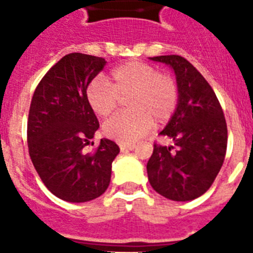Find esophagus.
<instances>
[{"label": "esophagus", "instance_id": "obj_1", "mask_svg": "<svg viewBox=\"0 0 253 253\" xmlns=\"http://www.w3.org/2000/svg\"><path fill=\"white\" fill-rule=\"evenodd\" d=\"M135 144H131V143H121L119 144V148L121 151H125V150H134Z\"/></svg>", "mask_w": 253, "mask_h": 253}]
</instances>
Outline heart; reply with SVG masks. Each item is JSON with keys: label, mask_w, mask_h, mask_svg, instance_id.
I'll use <instances>...</instances> for the list:
<instances>
[{"label": "heart", "mask_w": 253, "mask_h": 253, "mask_svg": "<svg viewBox=\"0 0 253 253\" xmlns=\"http://www.w3.org/2000/svg\"><path fill=\"white\" fill-rule=\"evenodd\" d=\"M86 101L95 114L105 118L118 107L119 98H126L130 110L107 119L103 134L117 142L130 143L150 131L154 119L168 121L178 105L180 89L174 77L158 72L154 65L128 61L110 72L109 81L94 77L86 86Z\"/></svg>", "instance_id": "obj_1"}]
</instances>
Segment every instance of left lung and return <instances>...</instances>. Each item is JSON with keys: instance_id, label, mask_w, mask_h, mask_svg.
Returning a JSON list of instances; mask_svg holds the SVG:
<instances>
[{"instance_id": "1", "label": "left lung", "mask_w": 253, "mask_h": 253, "mask_svg": "<svg viewBox=\"0 0 253 253\" xmlns=\"http://www.w3.org/2000/svg\"><path fill=\"white\" fill-rule=\"evenodd\" d=\"M170 65L180 89L178 105L162 136L173 146L154 144L147 163L151 186L172 201H192L211 186L223 166L227 125L215 93L205 77L178 55L151 57Z\"/></svg>"}]
</instances>
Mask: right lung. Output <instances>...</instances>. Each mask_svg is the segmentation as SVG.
<instances>
[{
  "label": "right lung",
  "instance_id": "1",
  "mask_svg": "<svg viewBox=\"0 0 253 253\" xmlns=\"http://www.w3.org/2000/svg\"><path fill=\"white\" fill-rule=\"evenodd\" d=\"M106 64L103 57L69 53L45 73L34 91L27 119L29 154L49 192L68 202H86L105 193L111 163L119 154L101 139L93 152L84 147L99 123L86 101V86Z\"/></svg>",
  "mask_w": 253,
  "mask_h": 253
}]
</instances>
